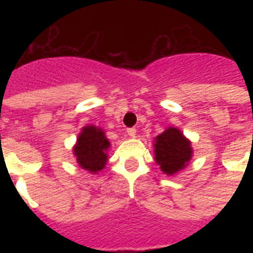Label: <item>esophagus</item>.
Instances as JSON below:
<instances>
[{
  "instance_id": "1",
  "label": "esophagus",
  "mask_w": 253,
  "mask_h": 253,
  "mask_svg": "<svg viewBox=\"0 0 253 253\" xmlns=\"http://www.w3.org/2000/svg\"><path fill=\"white\" fill-rule=\"evenodd\" d=\"M127 134L130 135L131 138H135V135H136V130H135L134 127H131V128H127Z\"/></svg>"
}]
</instances>
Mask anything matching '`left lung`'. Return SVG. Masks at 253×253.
Returning <instances> with one entry per match:
<instances>
[{
  "label": "left lung",
  "mask_w": 253,
  "mask_h": 253,
  "mask_svg": "<svg viewBox=\"0 0 253 253\" xmlns=\"http://www.w3.org/2000/svg\"><path fill=\"white\" fill-rule=\"evenodd\" d=\"M155 160L163 172L172 176L190 162L192 143L176 127H168L155 139Z\"/></svg>",
  "instance_id": "8db88e82"
}]
</instances>
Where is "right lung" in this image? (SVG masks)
Returning <instances> with one entry per match:
<instances>
[{
	"mask_svg": "<svg viewBox=\"0 0 253 253\" xmlns=\"http://www.w3.org/2000/svg\"><path fill=\"white\" fill-rule=\"evenodd\" d=\"M110 142L105 136V131L95 126H85L73 147V154L81 168L97 173L106 166Z\"/></svg>",
	"mask_w": 253,
	"mask_h": 253,
	"instance_id": "right-lung-1",
	"label": "right lung"
}]
</instances>
